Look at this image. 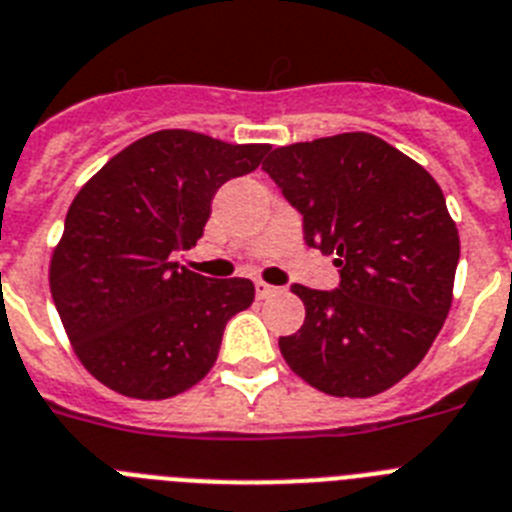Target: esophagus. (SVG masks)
Instances as JSON below:
<instances>
[{"label": "esophagus", "instance_id": "1", "mask_svg": "<svg viewBox=\"0 0 512 512\" xmlns=\"http://www.w3.org/2000/svg\"><path fill=\"white\" fill-rule=\"evenodd\" d=\"M276 286H270V283H263V281H257L255 283V294H257V299H268V296H273L276 294Z\"/></svg>", "mask_w": 512, "mask_h": 512}]
</instances>
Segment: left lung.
I'll return each mask as SVG.
<instances>
[{"instance_id": "1", "label": "left lung", "mask_w": 512, "mask_h": 512, "mask_svg": "<svg viewBox=\"0 0 512 512\" xmlns=\"http://www.w3.org/2000/svg\"><path fill=\"white\" fill-rule=\"evenodd\" d=\"M263 169L341 276L330 291L291 286L307 315L278 338L283 359L338 398L388 390L422 362L453 302L461 242L440 184L369 132L276 148Z\"/></svg>"}]
</instances>
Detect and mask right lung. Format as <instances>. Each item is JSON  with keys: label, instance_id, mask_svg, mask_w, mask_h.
<instances>
[{"label": "right lung", "instance_id": "obj_1", "mask_svg": "<svg viewBox=\"0 0 512 512\" xmlns=\"http://www.w3.org/2000/svg\"><path fill=\"white\" fill-rule=\"evenodd\" d=\"M270 145L161 130L127 145L72 200L49 270L75 354L106 388L161 401L216 364L226 322L255 299L247 278H205L174 252L195 247L221 184Z\"/></svg>", "mask_w": 512, "mask_h": 512}]
</instances>
